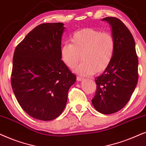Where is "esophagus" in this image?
Returning a JSON list of instances; mask_svg holds the SVG:
<instances>
[{
    "instance_id": "obj_1",
    "label": "esophagus",
    "mask_w": 146,
    "mask_h": 146,
    "mask_svg": "<svg viewBox=\"0 0 146 146\" xmlns=\"http://www.w3.org/2000/svg\"><path fill=\"white\" fill-rule=\"evenodd\" d=\"M77 80L78 81H83V77H77Z\"/></svg>"
}]
</instances>
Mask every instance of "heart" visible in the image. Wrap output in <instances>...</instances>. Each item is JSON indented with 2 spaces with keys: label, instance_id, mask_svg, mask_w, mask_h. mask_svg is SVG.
<instances>
[{
  "label": "heart",
  "instance_id": "heart-1",
  "mask_svg": "<svg viewBox=\"0 0 146 146\" xmlns=\"http://www.w3.org/2000/svg\"><path fill=\"white\" fill-rule=\"evenodd\" d=\"M70 40L71 43H64L60 48L61 59L67 67H75L81 55L83 61L75 71L83 76L102 73L110 65L115 46L110 33L85 28L75 32Z\"/></svg>",
  "mask_w": 146,
  "mask_h": 146
}]
</instances>
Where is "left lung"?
I'll list each match as a JSON object with an SVG mask.
<instances>
[{
  "label": "left lung",
  "mask_w": 146,
  "mask_h": 146,
  "mask_svg": "<svg viewBox=\"0 0 146 146\" xmlns=\"http://www.w3.org/2000/svg\"><path fill=\"white\" fill-rule=\"evenodd\" d=\"M110 23L115 40V51L110 65L96 79L93 106L103 114L113 113L125 106L138 80V59L133 37L119 19H103Z\"/></svg>",
  "instance_id": "1"
}]
</instances>
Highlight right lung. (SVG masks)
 <instances>
[{"instance_id":"obj_1","label":"right lung","mask_w":146,"mask_h":146,"mask_svg":"<svg viewBox=\"0 0 146 146\" xmlns=\"http://www.w3.org/2000/svg\"><path fill=\"white\" fill-rule=\"evenodd\" d=\"M62 23H42L29 32L15 48L11 85L17 102L31 117L42 121L57 118L76 81L60 56Z\"/></svg>"}]
</instances>
